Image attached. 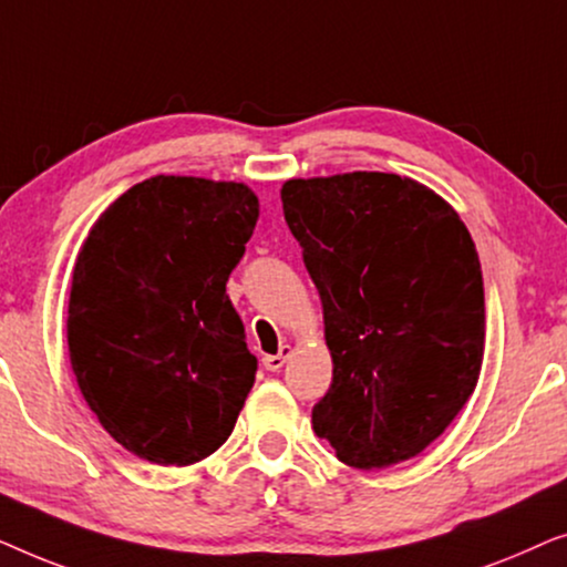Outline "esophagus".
Here are the masks:
<instances>
[{
    "mask_svg": "<svg viewBox=\"0 0 567 567\" xmlns=\"http://www.w3.org/2000/svg\"><path fill=\"white\" fill-rule=\"evenodd\" d=\"M291 355V348L289 346H284L281 351H278L276 355H266V359H262V367H266L268 371H278L286 363V359H289Z\"/></svg>",
    "mask_w": 567,
    "mask_h": 567,
    "instance_id": "1",
    "label": "esophagus"
}]
</instances>
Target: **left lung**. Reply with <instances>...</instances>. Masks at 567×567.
Here are the masks:
<instances>
[{"label":"left lung","instance_id":"left-lung-1","mask_svg":"<svg viewBox=\"0 0 567 567\" xmlns=\"http://www.w3.org/2000/svg\"><path fill=\"white\" fill-rule=\"evenodd\" d=\"M281 200L332 355L315 433L359 470L421 454L483 367V270L467 227L436 193L390 173L286 181Z\"/></svg>","mask_w":567,"mask_h":567}]
</instances>
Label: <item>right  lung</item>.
I'll return each instance as SVG.
<instances>
[{"instance_id": "right-lung-1", "label": "right lung", "mask_w": 567, "mask_h": 567, "mask_svg": "<svg viewBox=\"0 0 567 567\" xmlns=\"http://www.w3.org/2000/svg\"><path fill=\"white\" fill-rule=\"evenodd\" d=\"M258 221L243 183L157 175L105 208L74 266L76 384L131 454L185 467L235 429L258 359L227 297Z\"/></svg>"}]
</instances>
